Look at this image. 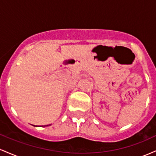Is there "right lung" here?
I'll use <instances>...</instances> for the list:
<instances>
[{
	"label": "right lung",
	"mask_w": 156,
	"mask_h": 156,
	"mask_svg": "<svg viewBox=\"0 0 156 156\" xmlns=\"http://www.w3.org/2000/svg\"><path fill=\"white\" fill-rule=\"evenodd\" d=\"M48 125H44V126H48ZM43 127V126H42Z\"/></svg>",
	"instance_id": "obj_1"
}]
</instances>
